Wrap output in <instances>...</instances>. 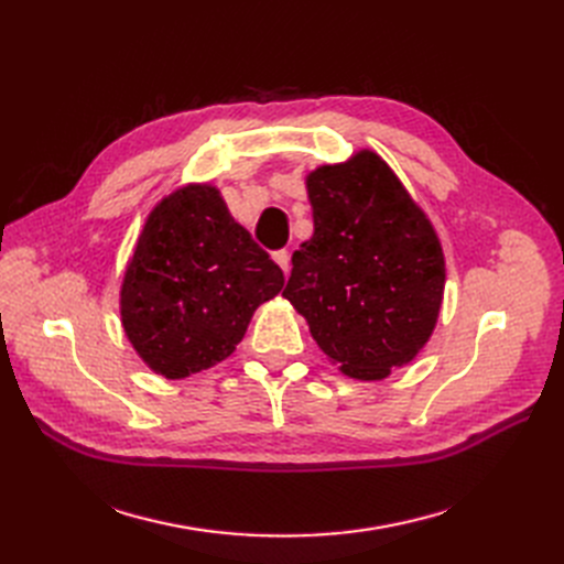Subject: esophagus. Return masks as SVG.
Segmentation results:
<instances>
[{
  "mask_svg": "<svg viewBox=\"0 0 564 564\" xmlns=\"http://www.w3.org/2000/svg\"><path fill=\"white\" fill-rule=\"evenodd\" d=\"M272 261H275L284 270V275H289V251L286 249H280L272 253Z\"/></svg>",
  "mask_w": 564,
  "mask_h": 564,
  "instance_id": "1",
  "label": "esophagus"
}]
</instances>
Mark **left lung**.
Returning a JSON list of instances; mask_svg holds the SVG:
<instances>
[{"label": "left lung", "mask_w": 564, "mask_h": 564, "mask_svg": "<svg viewBox=\"0 0 564 564\" xmlns=\"http://www.w3.org/2000/svg\"><path fill=\"white\" fill-rule=\"evenodd\" d=\"M315 232L292 256L282 296L338 369L381 381L429 344L445 292L431 220L371 150L305 178Z\"/></svg>", "instance_id": "1"}]
</instances>
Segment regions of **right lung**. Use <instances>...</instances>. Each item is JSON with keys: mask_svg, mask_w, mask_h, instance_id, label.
Here are the masks:
<instances>
[{"mask_svg": "<svg viewBox=\"0 0 564 564\" xmlns=\"http://www.w3.org/2000/svg\"><path fill=\"white\" fill-rule=\"evenodd\" d=\"M284 286L280 265L230 216L214 185L178 187L150 212L119 292L122 327L166 379L209 369Z\"/></svg>", "mask_w": 564, "mask_h": 564, "instance_id": "obj_1", "label": "right lung"}]
</instances>
